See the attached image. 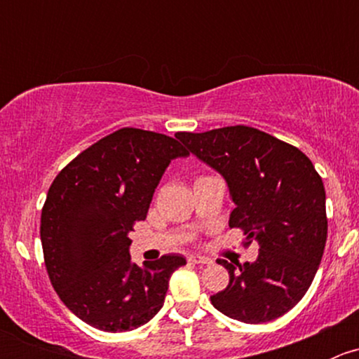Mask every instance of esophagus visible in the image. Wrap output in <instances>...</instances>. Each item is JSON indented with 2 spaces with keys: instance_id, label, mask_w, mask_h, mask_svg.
<instances>
[{
  "instance_id": "1",
  "label": "esophagus",
  "mask_w": 359,
  "mask_h": 359,
  "mask_svg": "<svg viewBox=\"0 0 359 359\" xmlns=\"http://www.w3.org/2000/svg\"><path fill=\"white\" fill-rule=\"evenodd\" d=\"M187 262L189 264H212V259L203 255H189L187 257Z\"/></svg>"
}]
</instances>
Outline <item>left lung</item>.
Here are the masks:
<instances>
[{"label": "left lung", "mask_w": 359, "mask_h": 359, "mask_svg": "<svg viewBox=\"0 0 359 359\" xmlns=\"http://www.w3.org/2000/svg\"><path fill=\"white\" fill-rule=\"evenodd\" d=\"M177 139L226 179L236 208L229 227L259 243L255 262L229 264V285L213 307L243 323H266L309 290L327 243L325 186L300 149L252 126L236 125Z\"/></svg>", "instance_id": "obj_1"}]
</instances>
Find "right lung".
I'll return each instance as SVG.
<instances>
[{
	"mask_svg": "<svg viewBox=\"0 0 359 359\" xmlns=\"http://www.w3.org/2000/svg\"><path fill=\"white\" fill-rule=\"evenodd\" d=\"M189 156L175 139L121 128L78 154L50 186L41 210L46 273L66 307L90 327L128 332L165 302L182 255L139 267L128 248L170 161Z\"/></svg>",
	"mask_w": 359,
	"mask_h": 359,
	"instance_id": "obj_1",
	"label": "right lung"
}]
</instances>
